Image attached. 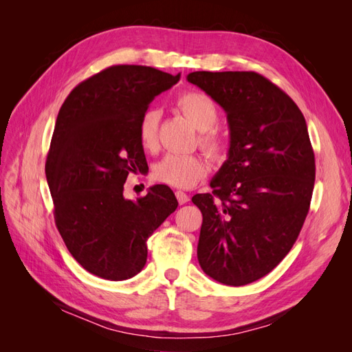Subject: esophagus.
<instances>
[{"instance_id": "esophagus-1", "label": "esophagus", "mask_w": 352, "mask_h": 352, "mask_svg": "<svg viewBox=\"0 0 352 352\" xmlns=\"http://www.w3.org/2000/svg\"><path fill=\"white\" fill-rule=\"evenodd\" d=\"M175 194H176L179 204H186V202L189 201V195L186 192H184V190H176Z\"/></svg>"}]
</instances>
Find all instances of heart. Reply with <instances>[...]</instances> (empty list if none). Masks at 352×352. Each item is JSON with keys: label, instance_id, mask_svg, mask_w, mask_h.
<instances>
[{"label": "heart", "instance_id": "1", "mask_svg": "<svg viewBox=\"0 0 352 352\" xmlns=\"http://www.w3.org/2000/svg\"><path fill=\"white\" fill-rule=\"evenodd\" d=\"M177 109L189 120L195 129L201 132L199 145L204 151L216 160H223L229 153V140L212 129L219 120V111L214 101L208 95L189 91L176 100ZM160 114L157 110H148L140 122L138 136L145 150H153L157 144ZM208 173V163L201 155L167 154L154 167V179L162 184L176 188H192Z\"/></svg>", "mask_w": 352, "mask_h": 352}]
</instances>
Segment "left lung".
Segmentation results:
<instances>
[{"label":"left lung","mask_w":352,"mask_h":352,"mask_svg":"<svg viewBox=\"0 0 352 352\" xmlns=\"http://www.w3.org/2000/svg\"><path fill=\"white\" fill-rule=\"evenodd\" d=\"M186 79L221 105L230 132L212 192L192 197L202 212L198 261L223 285H248L286 257L310 210L316 160L307 123L289 95L255 72Z\"/></svg>","instance_id":"left-lung-1"}]
</instances>
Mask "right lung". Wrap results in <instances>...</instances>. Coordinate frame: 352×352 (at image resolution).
I'll return each instance as SVG.
<instances>
[{
	"label": "right lung",
	"instance_id": "add662e5",
	"mask_svg": "<svg viewBox=\"0 0 352 352\" xmlns=\"http://www.w3.org/2000/svg\"><path fill=\"white\" fill-rule=\"evenodd\" d=\"M179 79L148 66H111L80 82L58 111L45 163L56 226L73 258L98 278L140 273L146 239L177 208L166 185L136 201L123 197V185L148 167L138 136L142 116Z\"/></svg>",
	"mask_w": 352,
	"mask_h": 352
}]
</instances>
